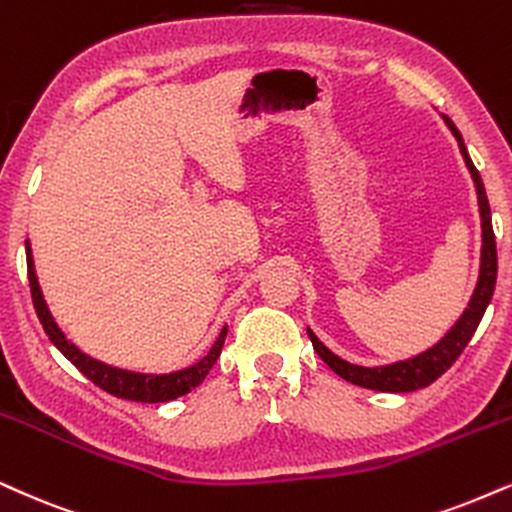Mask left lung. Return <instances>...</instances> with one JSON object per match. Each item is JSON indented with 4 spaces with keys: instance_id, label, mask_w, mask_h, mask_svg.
Instances as JSON below:
<instances>
[{
    "instance_id": "8db88e82",
    "label": "left lung",
    "mask_w": 512,
    "mask_h": 512,
    "mask_svg": "<svg viewBox=\"0 0 512 512\" xmlns=\"http://www.w3.org/2000/svg\"><path fill=\"white\" fill-rule=\"evenodd\" d=\"M446 127L451 129L458 141V148H461V155L468 165L470 177L475 181V191H477V205H480V219H482V255H480V276H477V286L475 293H472L468 307L461 314L451 331L444 335L437 345H432L425 352L416 354V357L404 359V361H394V364L387 366H357L349 364V361L340 359L338 354H333L323 342L316 338V335L309 331V340L316 349V354L331 366V371H335L340 378H345L347 383L366 387V390H378V392H413L420 390V387H428L430 383L442 375L446 368H451V364L461 357V352L468 347V342L472 335H475L477 326H480L484 312H487L491 295H494L496 288V238H494V229H491V210H489V200H487V191H484L482 177L477 172V167L472 165L468 148L463 144L461 132H458L454 122L444 115Z\"/></svg>"
}]
</instances>
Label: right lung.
I'll return each instance as SVG.
<instances>
[{"instance_id":"right-lung-1","label":"right lung","mask_w":512,"mask_h":512,"mask_svg":"<svg viewBox=\"0 0 512 512\" xmlns=\"http://www.w3.org/2000/svg\"><path fill=\"white\" fill-rule=\"evenodd\" d=\"M25 257H28V281H30L32 302H35V312H37V316H40L44 333L49 335V340L54 342L58 352H61L63 357L70 361V364H73L75 368H80L82 375H87L94 385H99L101 390L113 394V397L141 401V404H160V401H172V399L181 397V394H189L191 390H196V387L205 380V375L210 373V368L215 366L219 354H222V347L226 340V326L222 328V333H219L215 345L210 347V352L205 354L203 359L196 361V364L181 368V371H174V373H163V375L134 373V371H125V368L108 366L99 359H92L89 354H84L82 349H77L73 342L66 338V333L58 328L54 316H51L47 302H44L40 281H37V274H35V262H32L30 241H25Z\"/></svg>"}]
</instances>
